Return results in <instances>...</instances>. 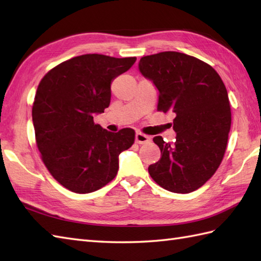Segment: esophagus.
<instances>
[{
	"label": "esophagus",
	"instance_id": "34e87169",
	"mask_svg": "<svg viewBox=\"0 0 261 261\" xmlns=\"http://www.w3.org/2000/svg\"><path fill=\"white\" fill-rule=\"evenodd\" d=\"M150 141V137L149 136H146L141 134V132H137L136 134V142L137 143H140V145H142V143H147Z\"/></svg>",
	"mask_w": 261,
	"mask_h": 261
}]
</instances>
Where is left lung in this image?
<instances>
[{
    "label": "left lung",
    "mask_w": 261,
    "mask_h": 261,
    "mask_svg": "<svg viewBox=\"0 0 261 261\" xmlns=\"http://www.w3.org/2000/svg\"><path fill=\"white\" fill-rule=\"evenodd\" d=\"M139 70L157 87L158 110L175 114L176 141L153 138L162 157L149 174L169 192L196 191L219 168L228 143L231 109L223 82L206 63L177 51L142 57Z\"/></svg>",
    "instance_id": "left-lung-1"
}]
</instances>
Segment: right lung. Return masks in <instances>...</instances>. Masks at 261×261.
Instances as JSON below:
<instances>
[{
    "mask_svg": "<svg viewBox=\"0 0 261 261\" xmlns=\"http://www.w3.org/2000/svg\"><path fill=\"white\" fill-rule=\"evenodd\" d=\"M136 57L82 55L43 76L32 107L36 141L49 173L67 190L95 192L118 174L119 154L135 142V131L116 134L94 123L111 101V84Z\"/></svg>",
    "mask_w": 261,
    "mask_h": 261,
    "instance_id": "1",
    "label": "right lung"
}]
</instances>
